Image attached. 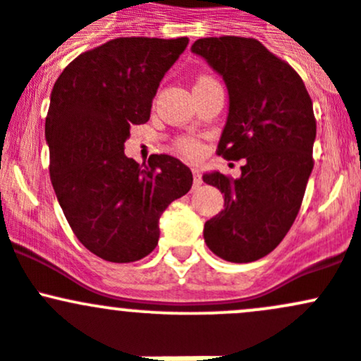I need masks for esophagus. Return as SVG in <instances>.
Returning a JSON list of instances; mask_svg holds the SVG:
<instances>
[{
    "label": "esophagus",
    "mask_w": 361,
    "mask_h": 361,
    "mask_svg": "<svg viewBox=\"0 0 361 361\" xmlns=\"http://www.w3.org/2000/svg\"><path fill=\"white\" fill-rule=\"evenodd\" d=\"M192 173H194V187H201L202 185L201 169H199V167H192Z\"/></svg>",
    "instance_id": "obj_1"
}]
</instances>
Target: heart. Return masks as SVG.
I'll list each match as a JSON object with an SVG mask.
<instances>
[{
    "instance_id": "1",
    "label": "heart",
    "mask_w": 361,
    "mask_h": 361,
    "mask_svg": "<svg viewBox=\"0 0 361 361\" xmlns=\"http://www.w3.org/2000/svg\"><path fill=\"white\" fill-rule=\"evenodd\" d=\"M201 80H209V78L202 76ZM178 148H180V150L187 155H197L199 150H201V147H199L197 141L190 140V137H183V140L178 141Z\"/></svg>"
}]
</instances>
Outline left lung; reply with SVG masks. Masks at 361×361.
I'll return each instance as SVG.
<instances>
[{
    "label": "left lung",
    "mask_w": 361,
    "mask_h": 361,
    "mask_svg": "<svg viewBox=\"0 0 361 361\" xmlns=\"http://www.w3.org/2000/svg\"><path fill=\"white\" fill-rule=\"evenodd\" d=\"M224 78L228 115L218 155L245 159L241 176H202L224 194V209L204 225L216 257L248 264L271 253L297 218L312 171L316 120L297 71L258 39L201 38L192 45Z\"/></svg>",
    "instance_id": "obj_1"
}]
</instances>
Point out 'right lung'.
Listing matches in <instances>:
<instances>
[{
    "mask_svg": "<svg viewBox=\"0 0 361 361\" xmlns=\"http://www.w3.org/2000/svg\"><path fill=\"white\" fill-rule=\"evenodd\" d=\"M188 38H116L80 54L50 94L45 137L50 180L78 241L99 258L127 264L159 243V218L192 187L171 155L148 166L123 154L130 127L148 122L164 75Z\"/></svg>",
    "mask_w": 361,
    "mask_h": 361,
    "instance_id": "right-lung-1",
    "label": "right lung"
}]
</instances>
